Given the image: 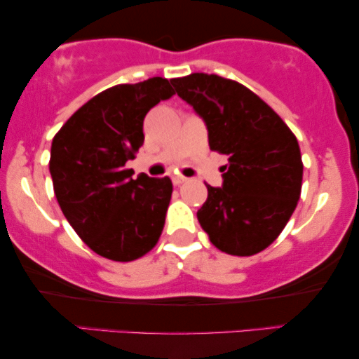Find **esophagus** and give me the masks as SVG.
<instances>
[{"instance_id":"34e87169","label":"esophagus","mask_w":359,"mask_h":359,"mask_svg":"<svg viewBox=\"0 0 359 359\" xmlns=\"http://www.w3.org/2000/svg\"><path fill=\"white\" fill-rule=\"evenodd\" d=\"M171 181H173V184L180 186V184L184 183L186 178H184V176H181V175H175V176H171Z\"/></svg>"}]
</instances>
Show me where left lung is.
Wrapping results in <instances>:
<instances>
[{"label":"left lung","instance_id":"1","mask_svg":"<svg viewBox=\"0 0 359 359\" xmlns=\"http://www.w3.org/2000/svg\"><path fill=\"white\" fill-rule=\"evenodd\" d=\"M171 85L204 121L210 150L229 156L222 188L205 184L201 227L220 252H262L286 227L301 196L304 166L296 135L237 81L191 73Z\"/></svg>","mask_w":359,"mask_h":359}]
</instances>
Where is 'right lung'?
I'll list each match as a JSON object with an SVG mask.
<instances>
[{
    "label": "right lung",
    "mask_w": 359,
    "mask_h": 359,
    "mask_svg": "<svg viewBox=\"0 0 359 359\" xmlns=\"http://www.w3.org/2000/svg\"><path fill=\"white\" fill-rule=\"evenodd\" d=\"M175 95L166 78L107 88L53 137L50 176L58 205L80 238L101 257L132 262L158 242L173 184L126 170L144 144V119Z\"/></svg>",
    "instance_id": "obj_1"
}]
</instances>
